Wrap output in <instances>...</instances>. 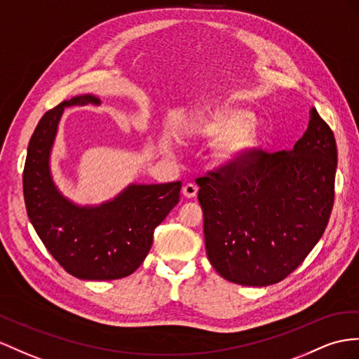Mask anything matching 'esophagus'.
I'll return each mask as SVG.
<instances>
[{"label": "esophagus", "instance_id": "obj_1", "mask_svg": "<svg viewBox=\"0 0 359 359\" xmlns=\"http://www.w3.org/2000/svg\"><path fill=\"white\" fill-rule=\"evenodd\" d=\"M182 192L187 198H194L198 192V187L194 185V183H187V185L182 188Z\"/></svg>", "mask_w": 359, "mask_h": 359}]
</instances>
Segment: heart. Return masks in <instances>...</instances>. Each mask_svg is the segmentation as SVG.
Listing matches in <instances>:
<instances>
[{"label": "heart", "instance_id": "1", "mask_svg": "<svg viewBox=\"0 0 359 359\" xmlns=\"http://www.w3.org/2000/svg\"><path fill=\"white\" fill-rule=\"evenodd\" d=\"M252 119L249 110L226 107L201 118L191 127V132L206 140L222 136L215 150L217 159L232 162L243 158L258 144L259 132Z\"/></svg>", "mask_w": 359, "mask_h": 359}]
</instances>
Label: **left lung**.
Returning <instances> with one entry per match:
<instances>
[{
  "mask_svg": "<svg viewBox=\"0 0 359 359\" xmlns=\"http://www.w3.org/2000/svg\"><path fill=\"white\" fill-rule=\"evenodd\" d=\"M337 144L316 107L288 151L253 150L198 177L208 259L247 287L283 280L323 235L334 206Z\"/></svg>",
  "mask_w": 359,
  "mask_h": 359,
  "instance_id": "8db88e82",
  "label": "left lung"
}]
</instances>
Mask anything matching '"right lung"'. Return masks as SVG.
Instances as JSON below:
<instances>
[{
    "instance_id": "1",
    "label": "right lung",
    "mask_w": 359,
    "mask_h": 359,
    "mask_svg": "<svg viewBox=\"0 0 359 359\" xmlns=\"http://www.w3.org/2000/svg\"><path fill=\"white\" fill-rule=\"evenodd\" d=\"M100 104L77 95L48 110L36 126L22 176L27 214L43 245L69 274L83 280H114L132 274L153 244L154 229L179 203L182 182L128 185L98 206H79L57 189L50 156L63 110Z\"/></svg>"
}]
</instances>
